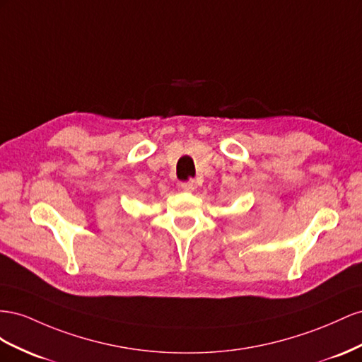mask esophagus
<instances>
[{"label": "esophagus", "mask_w": 362, "mask_h": 362, "mask_svg": "<svg viewBox=\"0 0 362 362\" xmlns=\"http://www.w3.org/2000/svg\"><path fill=\"white\" fill-rule=\"evenodd\" d=\"M180 188H182L183 191H187V192H192L195 188H197V182H195V180L182 182V183H180Z\"/></svg>", "instance_id": "obj_1"}]
</instances>
